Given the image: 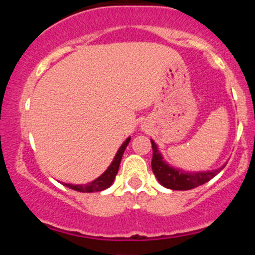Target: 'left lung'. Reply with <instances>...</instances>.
I'll return each instance as SVG.
<instances>
[{
	"label": "left lung",
	"instance_id": "obj_1",
	"mask_svg": "<svg viewBox=\"0 0 255 255\" xmlns=\"http://www.w3.org/2000/svg\"><path fill=\"white\" fill-rule=\"evenodd\" d=\"M152 144V171L156 175L157 180L160 184L166 187V188L174 189V191H188V189L195 188V187L201 186L206 183L216 175L218 174L224 166L221 169L213 171H204V172H186L182 170L171 168L163 160L162 156L157 150V145L151 140Z\"/></svg>",
	"mask_w": 255,
	"mask_h": 255
}]
</instances>
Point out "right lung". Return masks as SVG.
<instances>
[{"mask_svg": "<svg viewBox=\"0 0 255 255\" xmlns=\"http://www.w3.org/2000/svg\"><path fill=\"white\" fill-rule=\"evenodd\" d=\"M129 141H130V137H128L124 144H122L121 147L119 148L118 153H116V156L114 158L113 163H111L109 168L105 170L103 175H101L98 178H96L95 181H92V182L86 183V184H69V183H62V184L63 186L68 187V188L74 189V191L83 192V193L101 192V191H104V189H107L108 187H110L111 184H113L114 180H115L116 174H118L119 171L120 163H121L122 156H124V152Z\"/></svg>", "mask_w": 255, "mask_h": 255, "instance_id": "add662e5", "label": "right lung"}]
</instances>
